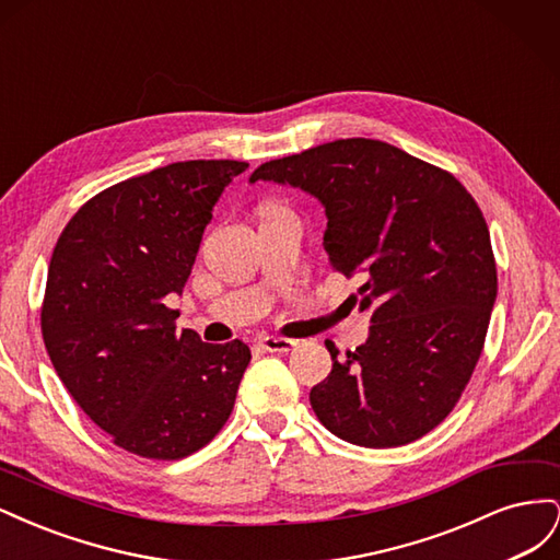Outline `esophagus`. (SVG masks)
Segmentation results:
<instances>
[{"label":"esophagus","mask_w":560,"mask_h":560,"mask_svg":"<svg viewBox=\"0 0 560 560\" xmlns=\"http://www.w3.org/2000/svg\"><path fill=\"white\" fill-rule=\"evenodd\" d=\"M259 346L268 352H292L299 348V341H294V338H280V336H261Z\"/></svg>","instance_id":"esophagus-1"}]
</instances>
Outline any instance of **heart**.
Returning a JSON list of instances; mask_svg holds the SVG:
<instances>
[{
	"mask_svg": "<svg viewBox=\"0 0 560 560\" xmlns=\"http://www.w3.org/2000/svg\"><path fill=\"white\" fill-rule=\"evenodd\" d=\"M273 208H278V206H266L264 210H273Z\"/></svg>",
	"mask_w": 560,
	"mask_h": 560,
	"instance_id": "1",
	"label": "heart"
}]
</instances>
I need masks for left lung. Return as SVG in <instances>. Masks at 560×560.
Segmentation results:
<instances>
[{
    "mask_svg": "<svg viewBox=\"0 0 560 560\" xmlns=\"http://www.w3.org/2000/svg\"><path fill=\"white\" fill-rule=\"evenodd\" d=\"M257 179L292 184L327 212L329 264L364 284L366 343L331 352L311 406L331 434L366 448L411 444L460 399L477 366L498 268L477 200L451 173L366 138L334 140L259 165Z\"/></svg>",
    "mask_w": 560,
    "mask_h": 560,
    "instance_id": "left-lung-1",
    "label": "left lung"
}]
</instances>
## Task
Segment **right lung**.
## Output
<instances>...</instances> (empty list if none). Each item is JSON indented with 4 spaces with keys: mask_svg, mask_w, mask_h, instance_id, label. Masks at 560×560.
Returning <instances> with one entry per match:
<instances>
[{
    "mask_svg": "<svg viewBox=\"0 0 560 560\" xmlns=\"http://www.w3.org/2000/svg\"><path fill=\"white\" fill-rule=\"evenodd\" d=\"M245 161H182L100 191L48 264L42 336L67 393L128 453L179 460L226 425L252 360L238 341L177 331L202 231Z\"/></svg>",
    "mask_w": 560,
    "mask_h": 560,
    "instance_id": "add662e5",
    "label": "right lung"
}]
</instances>
